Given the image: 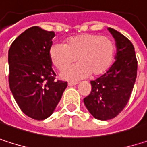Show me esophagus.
Masks as SVG:
<instances>
[{
  "label": "esophagus",
  "mask_w": 147,
  "mask_h": 147,
  "mask_svg": "<svg viewBox=\"0 0 147 147\" xmlns=\"http://www.w3.org/2000/svg\"><path fill=\"white\" fill-rule=\"evenodd\" d=\"M77 84H78V82H68V86H76Z\"/></svg>",
  "instance_id": "34e87169"
}]
</instances>
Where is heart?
<instances>
[{"label":"heart","instance_id":"1","mask_svg":"<svg viewBox=\"0 0 147 147\" xmlns=\"http://www.w3.org/2000/svg\"><path fill=\"white\" fill-rule=\"evenodd\" d=\"M116 45L112 39L95 34H82L70 37L65 45L53 43L48 50L52 64L63 71L76 58L79 62L61 73L65 80L77 81L90 74L98 76L109 70L113 63Z\"/></svg>","mask_w":147,"mask_h":147}]
</instances>
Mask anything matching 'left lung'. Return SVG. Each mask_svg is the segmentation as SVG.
<instances>
[{"label":"left lung","mask_w":147,"mask_h":147,"mask_svg":"<svg viewBox=\"0 0 147 147\" xmlns=\"http://www.w3.org/2000/svg\"><path fill=\"white\" fill-rule=\"evenodd\" d=\"M107 30L116 42V61L105 73L90 82L91 93L83 100L90 114L98 120L114 118L123 110L137 76V60L131 42L116 30Z\"/></svg>","instance_id":"1"}]
</instances>
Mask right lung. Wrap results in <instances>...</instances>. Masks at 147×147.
<instances>
[{"instance_id":"1","label":"right lung","mask_w":147,"mask_h":147,"mask_svg":"<svg viewBox=\"0 0 147 147\" xmlns=\"http://www.w3.org/2000/svg\"><path fill=\"white\" fill-rule=\"evenodd\" d=\"M54 33L33 26L20 34L8 51L9 86L21 111L36 120L50 117L66 82L55 81L48 50Z\"/></svg>"}]
</instances>
